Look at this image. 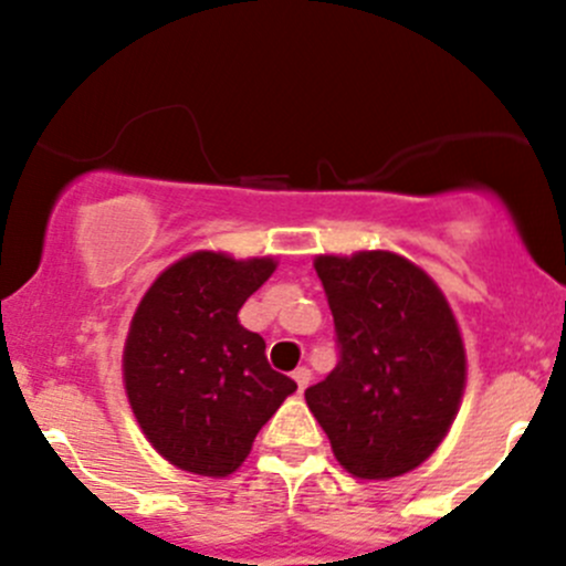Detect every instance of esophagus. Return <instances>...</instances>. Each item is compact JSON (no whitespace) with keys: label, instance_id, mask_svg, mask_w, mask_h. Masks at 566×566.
Wrapping results in <instances>:
<instances>
[{"label":"esophagus","instance_id":"obj_1","mask_svg":"<svg viewBox=\"0 0 566 566\" xmlns=\"http://www.w3.org/2000/svg\"><path fill=\"white\" fill-rule=\"evenodd\" d=\"M294 381H296V389H300V392H305L307 384H311V370H307V368H296L294 370Z\"/></svg>","mask_w":566,"mask_h":566}]
</instances>
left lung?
<instances>
[{
    "label": "left lung",
    "instance_id": "left-lung-1",
    "mask_svg": "<svg viewBox=\"0 0 566 566\" xmlns=\"http://www.w3.org/2000/svg\"><path fill=\"white\" fill-rule=\"evenodd\" d=\"M337 359L305 389L332 452L359 480L417 469L444 441L465 387V352L441 289L389 250L316 255Z\"/></svg>",
    "mask_w": 566,
    "mask_h": 566
}]
</instances>
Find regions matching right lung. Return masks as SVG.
<instances>
[{"instance_id": "right-lung-1", "label": "right lung", "mask_w": 566, "mask_h": 566, "mask_svg": "<svg viewBox=\"0 0 566 566\" xmlns=\"http://www.w3.org/2000/svg\"><path fill=\"white\" fill-rule=\"evenodd\" d=\"M275 266L198 250L149 285L133 316L122 357L127 400L149 444L177 469L229 476L296 389L270 368L264 337L237 318Z\"/></svg>"}]
</instances>
